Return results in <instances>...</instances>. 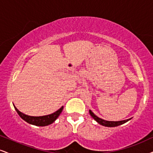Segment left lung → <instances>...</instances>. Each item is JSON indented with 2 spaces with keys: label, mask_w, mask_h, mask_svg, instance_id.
Wrapping results in <instances>:
<instances>
[{
  "label": "left lung",
  "mask_w": 153,
  "mask_h": 153,
  "mask_svg": "<svg viewBox=\"0 0 153 153\" xmlns=\"http://www.w3.org/2000/svg\"><path fill=\"white\" fill-rule=\"evenodd\" d=\"M89 114L91 115V116L94 118V120L97 121L98 123H99L100 125L105 126V127H116V126H120L122 124L128 122L130 120L131 118H129V119H126L123 120H120V121H108V120H105L103 119H101V118H99V117L96 116L95 114H94L93 112L91 110H89Z\"/></svg>",
  "instance_id": "left-lung-1"
}]
</instances>
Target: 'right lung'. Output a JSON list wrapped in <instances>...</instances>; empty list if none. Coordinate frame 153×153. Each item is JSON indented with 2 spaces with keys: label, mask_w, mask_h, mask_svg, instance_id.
Returning a JSON list of instances; mask_svg holds the SVG:
<instances>
[{
  "label": "right lung",
  "mask_w": 153,
  "mask_h": 153,
  "mask_svg": "<svg viewBox=\"0 0 153 153\" xmlns=\"http://www.w3.org/2000/svg\"><path fill=\"white\" fill-rule=\"evenodd\" d=\"M13 105H14V108L17 111V113H18V115L20 116V117L22 119H23L25 121L28 123L36 126H47L52 124V123L55 121L56 118L59 117L64 108V106H62L59 110H57L54 113H53V114L50 115H46V116H30L20 112V111L15 106L14 104H13Z\"/></svg>",
  "instance_id": "obj_1"
}]
</instances>
